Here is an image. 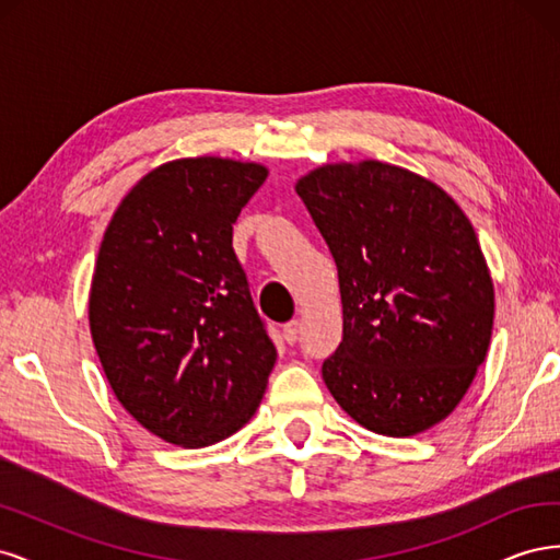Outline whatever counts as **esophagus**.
<instances>
[{
    "mask_svg": "<svg viewBox=\"0 0 560 560\" xmlns=\"http://www.w3.org/2000/svg\"><path fill=\"white\" fill-rule=\"evenodd\" d=\"M299 319H290V322H287V325L282 327V336H284V341L287 343H296V338H299Z\"/></svg>",
    "mask_w": 560,
    "mask_h": 560,
    "instance_id": "obj_1",
    "label": "esophagus"
}]
</instances>
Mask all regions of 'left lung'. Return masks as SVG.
Segmentation results:
<instances>
[{
    "label": "left lung",
    "instance_id": "8db88e82",
    "mask_svg": "<svg viewBox=\"0 0 560 560\" xmlns=\"http://www.w3.org/2000/svg\"><path fill=\"white\" fill-rule=\"evenodd\" d=\"M338 270L343 338L322 362L341 409L411 436L444 420L486 360L493 282L469 219L436 184L378 161L299 179Z\"/></svg>",
    "mask_w": 560,
    "mask_h": 560
}]
</instances>
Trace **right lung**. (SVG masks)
<instances>
[{"label": "right lung", "instance_id": "right-lung-1", "mask_svg": "<svg viewBox=\"0 0 560 560\" xmlns=\"http://www.w3.org/2000/svg\"><path fill=\"white\" fill-rule=\"evenodd\" d=\"M268 171L200 156L151 171L100 245L89 317L124 409L167 444L200 448L257 411L278 350L233 252V224Z\"/></svg>", "mask_w": 560, "mask_h": 560}]
</instances>
